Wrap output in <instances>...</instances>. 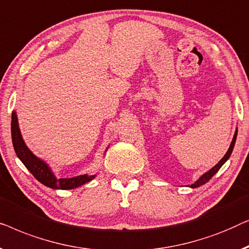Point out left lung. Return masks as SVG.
<instances>
[{"label": "left lung", "instance_id": "8db88e82", "mask_svg": "<svg viewBox=\"0 0 249 249\" xmlns=\"http://www.w3.org/2000/svg\"><path fill=\"white\" fill-rule=\"evenodd\" d=\"M236 138H237V131H236V133H234V135H233V139H232V142H231V144H230V146H229V150L228 151H227V153L225 155V157H223V158L219 161L218 163L215 164L214 167L212 168V169H210L208 173H205L204 175H203V176H201L198 178L197 180L195 181L194 184H192L191 185V187H193V188H195V187H199V186H202V185H204L205 183H208V181L211 179V178L214 176L215 175V173L216 171H218L220 168L222 167V164L226 162L227 160L229 159V157H230V155H231V152H232V150H233V146H234V143H236Z\"/></svg>", "mask_w": 249, "mask_h": 249}]
</instances>
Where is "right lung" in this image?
I'll list each match as a JSON object with an SVG mask.
<instances>
[{"label":"right lung","instance_id":"obj_1","mask_svg":"<svg viewBox=\"0 0 249 249\" xmlns=\"http://www.w3.org/2000/svg\"><path fill=\"white\" fill-rule=\"evenodd\" d=\"M11 134H12V143L15 151L18 158L22 161V163L27 167V169L34 175L38 181L44 184L45 186L51 188H59V190H72V188L79 187L81 185L88 183L94 176H88V175H82V176L73 177V178H59L57 179L50 168L43 160L38 159L29 149L24 144L18 125V118L16 113H12V122H11Z\"/></svg>","mask_w":249,"mask_h":249}]
</instances>
